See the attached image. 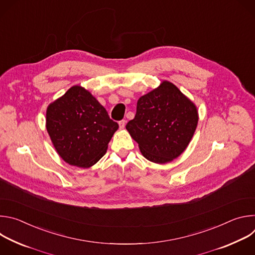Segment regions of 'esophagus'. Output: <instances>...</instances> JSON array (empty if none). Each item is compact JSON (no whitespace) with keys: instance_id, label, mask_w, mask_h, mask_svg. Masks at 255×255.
I'll return each mask as SVG.
<instances>
[{"instance_id":"34e87169","label":"esophagus","mask_w":255,"mask_h":255,"mask_svg":"<svg viewBox=\"0 0 255 255\" xmlns=\"http://www.w3.org/2000/svg\"><path fill=\"white\" fill-rule=\"evenodd\" d=\"M119 126H120V129H124L125 126H126V121L125 120H121L119 122Z\"/></svg>"}]
</instances>
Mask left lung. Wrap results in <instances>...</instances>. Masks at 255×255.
Returning <instances> with one entry per match:
<instances>
[{"instance_id":"obj_1","label":"left lung","mask_w":255,"mask_h":255,"mask_svg":"<svg viewBox=\"0 0 255 255\" xmlns=\"http://www.w3.org/2000/svg\"><path fill=\"white\" fill-rule=\"evenodd\" d=\"M198 120L196 105L173 84L163 81L139 98L136 115L126 129L145 158L167 163L188 147Z\"/></svg>"}]
</instances>
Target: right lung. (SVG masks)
<instances>
[{
    "mask_svg": "<svg viewBox=\"0 0 255 255\" xmlns=\"http://www.w3.org/2000/svg\"><path fill=\"white\" fill-rule=\"evenodd\" d=\"M119 128L85 88L71 87L46 111V129L59 156L68 164L90 167L106 153Z\"/></svg>",
    "mask_w": 255,
    "mask_h": 255,
    "instance_id": "obj_1",
    "label": "right lung"
}]
</instances>
